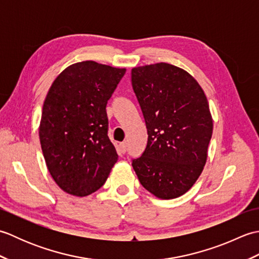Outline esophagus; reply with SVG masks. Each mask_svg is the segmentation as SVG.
<instances>
[{
    "mask_svg": "<svg viewBox=\"0 0 259 259\" xmlns=\"http://www.w3.org/2000/svg\"><path fill=\"white\" fill-rule=\"evenodd\" d=\"M119 151L121 153H124L126 151V144H125V142H122V144L119 145Z\"/></svg>",
    "mask_w": 259,
    "mask_h": 259,
    "instance_id": "esophagus-1",
    "label": "esophagus"
}]
</instances>
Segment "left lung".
Masks as SVG:
<instances>
[{
	"mask_svg": "<svg viewBox=\"0 0 259 259\" xmlns=\"http://www.w3.org/2000/svg\"><path fill=\"white\" fill-rule=\"evenodd\" d=\"M131 81L148 133L135 171L157 198L183 196L207 161L213 123L205 92L186 70L164 62L134 68Z\"/></svg>",
	"mask_w": 259,
	"mask_h": 259,
	"instance_id": "1",
	"label": "left lung"
}]
</instances>
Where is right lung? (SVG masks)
<instances>
[{
	"instance_id": "1",
	"label": "right lung",
	"mask_w": 259,
	"mask_h": 259,
	"mask_svg": "<svg viewBox=\"0 0 259 259\" xmlns=\"http://www.w3.org/2000/svg\"><path fill=\"white\" fill-rule=\"evenodd\" d=\"M124 73V68L82 61L65 68L48 92L38 136L49 172L69 195L100 189L118 160L106 106Z\"/></svg>"
}]
</instances>
